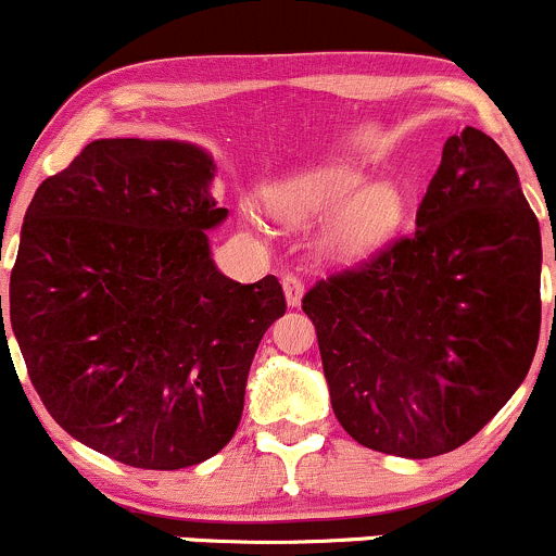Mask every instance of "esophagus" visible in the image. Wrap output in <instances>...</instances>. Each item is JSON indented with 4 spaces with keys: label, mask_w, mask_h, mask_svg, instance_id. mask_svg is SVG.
Returning a JSON list of instances; mask_svg holds the SVG:
<instances>
[{
    "label": "esophagus",
    "mask_w": 556,
    "mask_h": 556,
    "mask_svg": "<svg viewBox=\"0 0 556 556\" xmlns=\"http://www.w3.org/2000/svg\"><path fill=\"white\" fill-rule=\"evenodd\" d=\"M283 291H286V302L289 307H296L302 302V294H305V280L300 276H283Z\"/></svg>",
    "instance_id": "1"
}]
</instances>
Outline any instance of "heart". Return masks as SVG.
I'll return each instance as SVG.
<instances>
[{
    "mask_svg": "<svg viewBox=\"0 0 556 556\" xmlns=\"http://www.w3.org/2000/svg\"><path fill=\"white\" fill-rule=\"evenodd\" d=\"M270 205L286 224L332 216L329 251L356 256L392 238L408 216V194L397 184H372L356 169H318L278 186Z\"/></svg>",
    "mask_w": 556,
    "mask_h": 556,
    "instance_id": "heart-1",
    "label": "heart"
}]
</instances>
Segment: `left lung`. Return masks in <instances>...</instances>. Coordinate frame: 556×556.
<instances>
[{"label": "left lung", "mask_w": 556, "mask_h": 556, "mask_svg": "<svg viewBox=\"0 0 556 556\" xmlns=\"http://www.w3.org/2000/svg\"><path fill=\"white\" fill-rule=\"evenodd\" d=\"M541 260L514 164L465 126L443 146L414 232L302 296L343 430L408 459L470 441L532 365Z\"/></svg>", "instance_id": "obj_1"}]
</instances>
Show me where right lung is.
Instances as JSON below:
<instances>
[{"instance_id": "obj_1", "label": "right lung", "mask_w": 556, "mask_h": 556, "mask_svg": "<svg viewBox=\"0 0 556 556\" xmlns=\"http://www.w3.org/2000/svg\"><path fill=\"white\" fill-rule=\"evenodd\" d=\"M213 169L189 142H89L40 184L10 273V324L48 414L142 470L232 441L262 334L286 313L276 276L238 283L213 265L205 229L227 218Z\"/></svg>"}]
</instances>
